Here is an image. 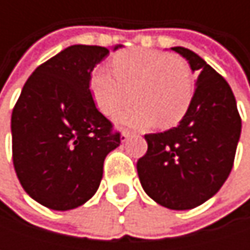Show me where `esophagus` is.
Returning a JSON list of instances; mask_svg holds the SVG:
<instances>
[{"label": "esophagus", "mask_w": 250, "mask_h": 250, "mask_svg": "<svg viewBox=\"0 0 250 250\" xmlns=\"http://www.w3.org/2000/svg\"><path fill=\"white\" fill-rule=\"evenodd\" d=\"M130 136H131V133L125 130V131H123V133H122V136H120V140L125 143V142H127V140H128V137H130Z\"/></svg>", "instance_id": "1"}]
</instances>
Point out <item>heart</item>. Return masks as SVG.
I'll return each instance as SVG.
<instances>
[{
  "instance_id": "obj_1",
  "label": "heart",
  "mask_w": 250,
  "mask_h": 250,
  "mask_svg": "<svg viewBox=\"0 0 250 250\" xmlns=\"http://www.w3.org/2000/svg\"><path fill=\"white\" fill-rule=\"evenodd\" d=\"M113 71L95 69L89 89L98 110L116 114L131 98L137 103L117 116L130 127H162L179 123L189 108L194 83L188 63L159 50L127 49L113 56Z\"/></svg>"
}]
</instances>
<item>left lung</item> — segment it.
I'll list each match as a JSON object with an SVG mask.
<instances>
[{
  "label": "left lung",
  "mask_w": 250,
  "mask_h": 250,
  "mask_svg": "<svg viewBox=\"0 0 250 250\" xmlns=\"http://www.w3.org/2000/svg\"><path fill=\"white\" fill-rule=\"evenodd\" d=\"M197 72L191 104L176 127L146 134L147 152L137 161L145 192L171 210H189L211 198L234 162L242 120L231 88L204 59L172 47Z\"/></svg>",
  "instance_id": "8db88e82"
}]
</instances>
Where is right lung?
Masks as SVG:
<instances>
[{
	"label": "right lung",
	"instance_id": "right-lung-1",
	"mask_svg": "<svg viewBox=\"0 0 250 250\" xmlns=\"http://www.w3.org/2000/svg\"><path fill=\"white\" fill-rule=\"evenodd\" d=\"M108 53L86 44L63 49L36 68L13 110L16 174L47 208L86 203L100 187L105 156L120 146V133L97 110L89 89L92 69Z\"/></svg>",
	"mask_w": 250,
	"mask_h": 250
}]
</instances>
